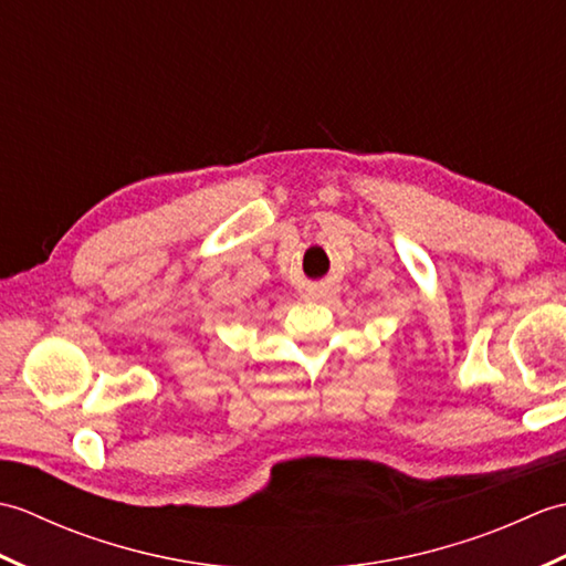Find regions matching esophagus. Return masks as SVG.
Instances as JSON below:
<instances>
[{"label": "esophagus", "instance_id": "1", "mask_svg": "<svg viewBox=\"0 0 566 566\" xmlns=\"http://www.w3.org/2000/svg\"><path fill=\"white\" fill-rule=\"evenodd\" d=\"M326 294H328L326 286H308V290L304 292V296L311 298V302H321V298L326 296Z\"/></svg>", "mask_w": 566, "mask_h": 566}]
</instances>
